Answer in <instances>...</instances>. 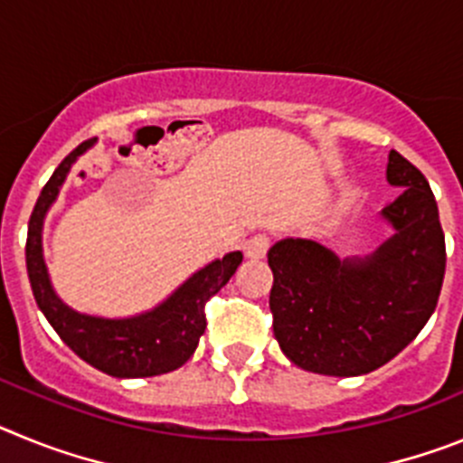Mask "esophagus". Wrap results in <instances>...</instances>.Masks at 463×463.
<instances>
[{"label": "esophagus", "instance_id": "esophagus-1", "mask_svg": "<svg viewBox=\"0 0 463 463\" xmlns=\"http://www.w3.org/2000/svg\"><path fill=\"white\" fill-rule=\"evenodd\" d=\"M269 245H271V241H269L267 234H255L245 241L243 252L248 260H261V257H267Z\"/></svg>", "mask_w": 463, "mask_h": 463}]
</instances>
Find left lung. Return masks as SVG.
<instances>
[{
  "mask_svg": "<svg viewBox=\"0 0 463 463\" xmlns=\"http://www.w3.org/2000/svg\"><path fill=\"white\" fill-rule=\"evenodd\" d=\"M387 183L403 187L380 211L394 234L366 257H341L310 239L269 250L273 334L298 369L336 378L371 373L422 331L439 304L445 236L422 171L390 150Z\"/></svg>",
  "mask_w": 463,
  "mask_h": 463,
  "instance_id": "8db88e82",
  "label": "left lung"
}]
</instances>
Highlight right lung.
Listing matches in <instances>:
<instances>
[{
  "instance_id": "right-lung-1",
  "label": "right lung",
  "mask_w": 463,
  "mask_h": 463,
  "mask_svg": "<svg viewBox=\"0 0 463 463\" xmlns=\"http://www.w3.org/2000/svg\"><path fill=\"white\" fill-rule=\"evenodd\" d=\"M94 141L80 143L52 171L51 181L41 190L32 211L27 229V273L36 306L46 315L57 336L90 366L113 378H150L181 369L194 354L199 338L206 329L203 304L222 289L243 261L241 250L227 252L222 260H213L203 269L192 273L181 288L146 313L132 317H99L73 310L52 289L43 260V220L55 203L57 194L67 181L76 159L88 153Z\"/></svg>"
}]
</instances>
